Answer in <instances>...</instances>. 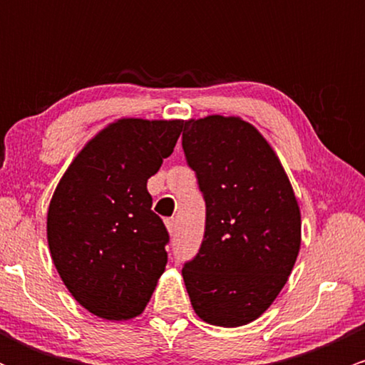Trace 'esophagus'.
<instances>
[{"instance_id":"1","label":"esophagus","mask_w":365,"mask_h":365,"mask_svg":"<svg viewBox=\"0 0 365 365\" xmlns=\"http://www.w3.org/2000/svg\"><path fill=\"white\" fill-rule=\"evenodd\" d=\"M165 225H166V228H168L170 235H175V233H177V220H175V217H170V220H166Z\"/></svg>"}]
</instances>
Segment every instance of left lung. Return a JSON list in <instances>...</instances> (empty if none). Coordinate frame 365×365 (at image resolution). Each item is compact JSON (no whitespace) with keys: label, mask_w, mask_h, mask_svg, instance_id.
I'll list each match as a JSON object with an SVG mask.
<instances>
[{"label":"left lung","mask_w":365,"mask_h":365,"mask_svg":"<svg viewBox=\"0 0 365 365\" xmlns=\"http://www.w3.org/2000/svg\"><path fill=\"white\" fill-rule=\"evenodd\" d=\"M187 163L206 200L199 254L182 269L192 307L223 328L262 316L300 250V207L269 142L238 116L187 120Z\"/></svg>","instance_id":"obj_1"}]
</instances>
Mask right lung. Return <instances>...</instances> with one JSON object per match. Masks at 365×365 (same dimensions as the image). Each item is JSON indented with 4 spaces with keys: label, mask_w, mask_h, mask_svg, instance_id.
Returning a JSON list of instances; mask_svg holds the SVG:
<instances>
[{
    "label": "right lung",
    "mask_w": 365,
    "mask_h": 365,
    "mask_svg": "<svg viewBox=\"0 0 365 365\" xmlns=\"http://www.w3.org/2000/svg\"><path fill=\"white\" fill-rule=\"evenodd\" d=\"M182 120L120 118L96 133L65 171L48 209L58 274L94 316L128 321L165 273L170 237L148 180L173 153Z\"/></svg>",
    "instance_id": "right-lung-1"
}]
</instances>
